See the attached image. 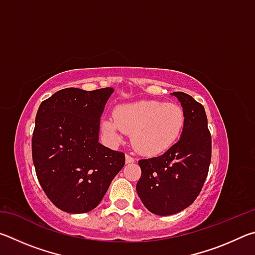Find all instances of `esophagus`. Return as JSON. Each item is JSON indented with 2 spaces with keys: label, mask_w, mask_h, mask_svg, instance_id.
<instances>
[{
  "label": "esophagus",
  "mask_w": 255,
  "mask_h": 255,
  "mask_svg": "<svg viewBox=\"0 0 255 255\" xmlns=\"http://www.w3.org/2000/svg\"><path fill=\"white\" fill-rule=\"evenodd\" d=\"M135 162V158H133L132 156H130V155H126V163L129 164V163H133Z\"/></svg>",
  "instance_id": "obj_1"
}]
</instances>
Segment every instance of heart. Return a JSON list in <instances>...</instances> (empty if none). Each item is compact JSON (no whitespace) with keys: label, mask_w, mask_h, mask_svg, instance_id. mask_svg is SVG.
I'll return each mask as SVG.
<instances>
[{"label":"heart","mask_w":255,"mask_h":255,"mask_svg":"<svg viewBox=\"0 0 255 255\" xmlns=\"http://www.w3.org/2000/svg\"><path fill=\"white\" fill-rule=\"evenodd\" d=\"M185 115L176 103L141 100L116 108L115 117L105 118L102 129L115 143L125 132L131 133L138 153L155 155L173 146L182 133Z\"/></svg>","instance_id":"1"}]
</instances>
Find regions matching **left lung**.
I'll return each instance as SVG.
<instances>
[{
  "mask_svg": "<svg viewBox=\"0 0 255 255\" xmlns=\"http://www.w3.org/2000/svg\"><path fill=\"white\" fill-rule=\"evenodd\" d=\"M185 115L178 143L157 157L139 159L136 191L150 213L170 216L192 204L201 191L211 159V136L205 108L191 96L173 92Z\"/></svg>",
  "mask_w": 255,
  "mask_h": 255,
  "instance_id": "8db88e82",
  "label": "left lung"
}]
</instances>
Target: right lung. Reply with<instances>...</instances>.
<instances>
[{
  "label": "right lung",
  "mask_w": 255,
  "mask_h": 255,
  "mask_svg": "<svg viewBox=\"0 0 255 255\" xmlns=\"http://www.w3.org/2000/svg\"><path fill=\"white\" fill-rule=\"evenodd\" d=\"M112 88H67L42 101L32 136V161L47 197L70 214L91 211L125 165V154L99 143L100 118Z\"/></svg>",
  "instance_id": "add662e5"
}]
</instances>
